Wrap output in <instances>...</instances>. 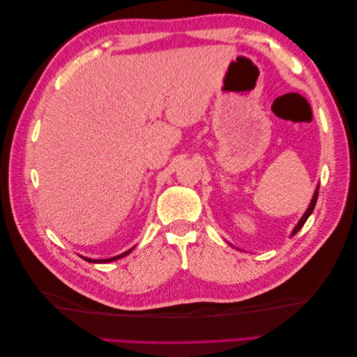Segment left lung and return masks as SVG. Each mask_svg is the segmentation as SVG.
Segmentation results:
<instances>
[{
    "label": "left lung",
    "instance_id": "obj_1",
    "mask_svg": "<svg viewBox=\"0 0 357 357\" xmlns=\"http://www.w3.org/2000/svg\"><path fill=\"white\" fill-rule=\"evenodd\" d=\"M317 195H319V184H317V187H316V190H314V195H313V198H312V202H310V206H308V208L305 210V213L302 215V218L299 219V222L294 225V229H293V231H291V234L290 236H294L296 233H298L302 227H304V224L307 222V219H308V216L313 213V210H314V206H316V201H317ZM231 245V244H230ZM231 247H234V245H231Z\"/></svg>",
    "mask_w": 357,
    "mask_h": 357
}]
</instances>
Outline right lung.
Here are the masks:
<instances>
[{
	"instance_id": "add662e5",
	"label": "right lung",
	"mask_w": 357,
	"mask_h": 357,
	"mask_svg": "<svg viewBox=\"0 0 357 357\" xmlns=\"http://www.w3.org/2000/svg\"><path fill=\"white\" fill-rule=\"evenodd\" d=\"M135 247H132L130 250H127V252H124V253H121V255H118V256H113V257H107V259H90V257H84V256H81L82 259L84 261H87V262H92V264H107V262H113V261H118V259H121V257H124V256H127L128 253L132 252Z\"/></svg>"
}]
</instances>
